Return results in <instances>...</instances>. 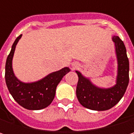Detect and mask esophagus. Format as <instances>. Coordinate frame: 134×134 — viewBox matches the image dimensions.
<instances>
[{"mask_svg":"<svg viewBox=\"0 0 134 134\" xmlns=\"http://www.w3.org/2000/svg\"><path fill=\"white\" fill-rule=\"evenodd\" d=\"M79 67V64H77V63H73L72 64V67L74 68V69H75V68H77V67Z\"/></svg>","mask_w":134,"mask_h":134,"instance_id":"34e87169","label":"esophagus"}]
</instances>
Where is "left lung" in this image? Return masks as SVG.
Returning <instances> with one entry per match:
<instances>
[{
  "mask_svg": "<svg viewBox=\"0 0 134 134\" xmlns=\"http://www.w3.org/2000/svg\"><path fill=\"white\" fill-rule=\"evenodd\" d=\"M116 54L117 58L116 84L109 88L95 86L92 81L84 77L81 72L76 70L78 76L76 94L84 107L96 111H105L116 105L122 98L129 84V60L123 42L119 36H113Z\"/></svg>",
  "mask_w": 134,
  "mask_h": 134,
  "instance_id": "8db88e82",
  "label": "left lung"
}]
</instances>
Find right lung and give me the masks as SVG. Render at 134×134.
Returning <instances> with one entry per match:
<instances>
[{
  "mask_svg": "<svg viewBox=\"0 0 134 134\" xmlns=\"http://www.w3.org/2000/svg\"><path fill=\"white\" fill-rule=\"evenodd\" d=\"M21 35L14 42L12 50L8 56L5 64V81L9 92L14 99L23 108L29 110L42 109L53 102L56 88L64 76L70 70L64 67L58 71L53 72L38 81L24 83L14 75L12 68V59L15 47Z\"/></svg>",
  "mask_w": 134,
  "mask_h": 134,
  "instance_id": "add662e5",
  "label": "right lung"
}]
</instances>
